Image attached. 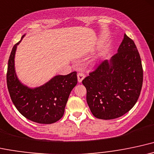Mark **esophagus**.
<instances>
[{"instance_id":"obj_1","label":"esophagus","mask_w":154,"mask_h":154,"mask_svg":"<svg viewBox=\"0 0 154 154\" xmlns=\"http://www.w3.org/2000/svg\"><path fill=\"white\" fill-rule=\"evenodd\" d=\"M77 77H78V82H79V83H81L83 81V79L85 78V75H84L83 72H78Z\"/></svg>"}]
</instances>
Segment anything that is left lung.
<instances>
[{
    "mask_svg": "<svg viewBox=\"0 0 154 154\" xmlns=\"http://www.w3.org/2000/svg\"><path fill=\"white\" fill-rule=\"evenodd\" d=\"M143 80L140 54L134 41L124 34L118 52L82 81L91 113L105 120L127 113L137 103Z\"/></svg>",
    "mask_w": 154,
    "mask_h": 154,
    "instance_id": "left-lung-1",
    "label": "left lung"
}]
</instances>
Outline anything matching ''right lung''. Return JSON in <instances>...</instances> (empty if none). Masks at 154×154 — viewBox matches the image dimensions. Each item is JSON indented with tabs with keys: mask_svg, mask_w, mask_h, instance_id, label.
Segmentation results:
<instances>
[{
	"mask_svg": "<svg viewBox=\"0 0 154 154\" xmlns=\"http://www.w3.org/2000/svg\"><path fill=\"white\" fill-rule=\"evenodd\" d=\"M21 41L14 46L8 59L6 80L11 99L26 119L39 124L54 123L63 117L69 95L77 84V72L55 75L44 85L28 87L19 80L15 71V54Z\"/></svg>",
	"mask_w": 154,
	"mask_h": 154,
	"instance_id": "right-lung-1",
	"label": "right lung"
}]
</instances>
